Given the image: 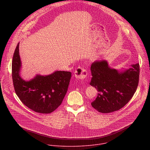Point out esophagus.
Returning <instances> with one entry per match:
<instances>
[{"mask_svg": "<svg viewBox=\"0 0 150 150\" xmlns=\"http://www.w3.org/2000/svg\"><path fill=\"white\" fill-rule=\"evenodd\" d=\"M87 71L83 68L78 67L75 71L74 75L75 78H78L79 79L82 80L87 78Z\"/></svg>", "mask_w": 150, "mask_h": 150, "instance_id": "1", "label": "esophagus"}]
</instances>
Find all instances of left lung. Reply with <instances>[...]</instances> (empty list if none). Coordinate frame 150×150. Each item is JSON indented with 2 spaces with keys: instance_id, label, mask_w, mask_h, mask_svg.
Wrapping results in <instances>:
<instances>
[{
  "instance_id": "obj_1",
  "label": "left lung",
  "mask_w": 150,
  "mask_h": 150,
  "mask_svg": "<svg viewBox=\"0 0 150 150\" xmlns=\"http://www.w3.org/2000/svg\"><path fill=\"white\" fill-rule=\"evenodd\" d=\"M132 67L119 72L111 69L105 60L92 63L90 84L98 91L97 98L91 103L93 108L109 113L120 110L129 101L137 90L139 77V64Z\"/></svg>"
}]
</instances>
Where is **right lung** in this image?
<instances>
[{
	"label": "right lung",
	"mask_w": 150,
	"mask_h": 150,
	"mask_svg": "<svg viewBox=\"0 0 150 150\" xmlns=\"http://www.w3.org/2000/svg\"><path fill=\"white\" fill-rule=\"evenodd\" d=\"M21 62L19 43L15 50L12 63V76L15 91L31 110L40 113H50L62 104L71 78V72L56 71L47 76L37 75L30 81L19 76Z\"/></svg>",
	"instance_id": "obj_1"
}]
</instances>
